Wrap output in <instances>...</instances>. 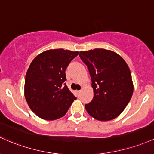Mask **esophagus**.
<instances>
[{"instance_id":"obj_1","label":"esophagus","mask_w":154,"mask_h":154,"mask_svg":"<svg viewBox=\"0 0 154 154\" xmlns=\"http://www.w3.org/2000/svg\"><path fill=\"white\" fill-rule=\"evenodd\" d=\"M81 92H82V91H81V90H79V91H77V93H78V94H80Z\"/></svg>"}]
</instances>
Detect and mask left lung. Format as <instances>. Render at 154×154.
Returning a JSON list of instances; mask_svg holds the SVG:
<instances>
[{"label":"left lung","mask_w":154,"mask_h":154,"mask_svg":"<svg viewBox=\"0 0 154 154\" xmlns=\"http://www.w3.org/2000/svg\"><path fill=\"white\" fill-rule=\"evenodd\" d=\"M79 57L91 76L94 97L85 108L99 121L116 118L125 109L133 94L132 75L124 59L110 50L82 51Z\"/></svg>","instance_id":"1"}]
</instances>
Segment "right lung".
<instances>
[{"mask_svg": "<svg viewBox=\"0 0 154 154\" xmlns=\"http://www.w3.org/2000/svg\"><path fill=\"white\" fill-rule=\"evenodd\" d=\"M79 51L50 49L38 55L30 65L25 81V97L33 113L55 120L67 113L76 97L65 84V70Z\"/></svg>", "mask_w": 154, "mask_h": 154, "instance_id": "add662e5", "label": "right lung"}]
</instances>
